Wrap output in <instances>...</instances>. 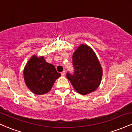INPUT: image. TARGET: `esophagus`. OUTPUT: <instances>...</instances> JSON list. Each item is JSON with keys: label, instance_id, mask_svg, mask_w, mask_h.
<instances>
[{"label": "esophagus", "instance_id": "obj_1", "mask_svg": "<svg viewBox=\"0 0 132 132\" xmlns=\"http://www.w3.org/2000/svg\"><path fill=\"white\" fill-rule=\"evenodd\" d=\"M65 74H66V72H65V71H62V72H61V75L62 76H64L65 75Z\"/></svg>", "mask_w": 132, "mask_h": 132}]
</instances>
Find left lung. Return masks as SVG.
Here are the masks:
<instances>
[{"label":"left lung","instance_id":"1","mask_svg":"<svg viewBox=\"0 0 132 132\" xmlns=\"http://www.w3.org/2000/svg\"><path fill=\"white\" fill-rule=\"evenodd\" d=\"M74 72H68L66 77L77 92L86 95L99 87L102 76V69L90 48L81 45L72 55Z\"/></svg>","mask_w":132,"mask_h":132}]
</instances>
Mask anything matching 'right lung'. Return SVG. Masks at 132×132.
I'll return each mask as SVG.
<instances>
[{
  "label": "right lung",
  "instance_id": "1",
  "mask_svg": "<svg viewBox=\"0 0 132 132\" xmlns=\"http://www.w3.org/2000/svg\"><path fill=\"white\" fill-rule=\"evenodd\" d=\"M23 75L27 87L35 94L42 95L51 90L61 74L53 65L46 63L43 57L33 56L26 64Z\"/></svg>",
  "mask_w": 132,
  "mask_h": 132
}]
</instances>
